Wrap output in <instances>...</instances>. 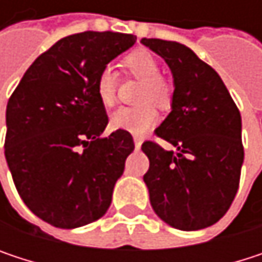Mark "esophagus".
Listing matches in <instances>:
<instances>
[{
	"label": "esophagus",
	"instance_id": "1",
	"mask_svg": "<svg viewBox=\"0 0 262 262\" xmlns=\"http://www.w3.org/2000/svg\"><path fill=\"white\" fill-rule=\"evenodd\" d=\"M133 141H135V147H136V148H139V147H141V144H142V138H141L139 135H135V136H133Z\"/></svg>",
	"mask_w": 262,
	"mask_h": 262
}]
</instances>
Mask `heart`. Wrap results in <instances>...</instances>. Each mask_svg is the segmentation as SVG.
Listing matches in <instances>:
<instances>
[{
    "instance_id": "heart-1",
    "label": "heart",
    "mask_w": 262,
    "mask_h": 262,
    "mask_svg": "<svg viewBox=\"0 0 262 262\" xmlns=\"http://www.w3.org/2000/svg\"><path fill=\"white\" fill-rule=\"evenodd\" d=\"M123 67L129 76L141 80L136 94V101L141 103L117 109L111 117V126L133 135H142L158 120L152 104L161 111H168L173 103L174 89L168 80L161 76V65L148 50L139 48L130 51L123 57ZM117 89L118 76L111 67H103L95 79V94L100 103L106 107L112 106L117 100Z\"/></svg>"
}]
</instances>
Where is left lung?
Listing matches in <instances>:
<instances>
[{"label": "left lung", "mask_w": 262, "mask_h": 262, "mask_svg": "<svg viewBox=\"0 0 262 262\" xmlns=\"http://www.w3.org/2000/svg\"><path fill=\"white\" fill-rule=\"evenodd\" d=\"M174 77L171 112L155 130L170 142L165 150L145 141L150 161L144 182L155 212L181 231L217 223L235 199L244 148L241 115L223 80L192 50L179 42L142 39Z\"/></svg>", "instance_id": "8db88e82"}]
</instances>
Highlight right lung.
<instances>
[{"label": "right lung", "mask_w": 262, "mask_h": 262, "mask_svg": "<svg viewBox=\"0 0 262 262\" xmlns=\"http://www.w3.org/2000/svg\"><path fill=\"white\" fill-rule=\"evenodd\" d=\"M136 36L83 31L57 40L26 71L9 98L4 155L28 209L73 229L103 217L135 148L127 130L101 138L109 118L95 94L103 67Z\"/></svg>", "instance_id": "1"}]
</instances>
